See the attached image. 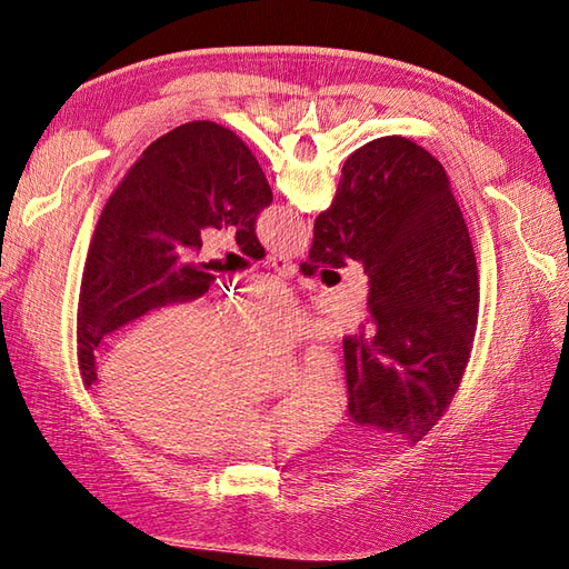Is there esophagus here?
Instances as JSON below:
<instances>
[{"instance_id": "34e87169", "label": "esophagus", "mask_w": 569, "mask_h": 569, "mask_svg": "<svg viewBox=\"0 0 569 569\" xmlns=\"http://www.w3.org/2000/svg\"><path fill=\"white\" fill-rule=\"evenodd\" d=\"M268 266H270L272 270H278L280 274H295V272H297V266L291 263L289 258L280 256V253H272V256L268 258Z\"/></svg>"}]
</instances>
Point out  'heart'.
Masks as SVG:
<instances>
[{
    "instance_id": "1",
    "label": "heart",
    "mask_w": 569,
    "mask_h": 569,
    "mask_svg": "<svg viewBox=\"0 0 569 569\" xmlns=\"http://www.w3.org/2000/svg\"><path fill=\"white\" fill-rule=\"evenodd\" d=\"M306 330L301 306L278 284L226 303L220 318L209 301H173L120 337L101 387L120 418L173 451H244L272 437L308 439L341 410V380L330 356H306L287 380L280 406L232 382L242 360L237 341L284 347Z\"/></svg>"
}]
</instances>
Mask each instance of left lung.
<instances>
[{
	"instance_id": "obj_1",
	"label": "left lung",
	"mask_w": 569,
	"mask_h": 569,
	"mask_svg": "<svg viewBox=\"0 0 569 569\" xmlns=\"http://www.w3.org/2000/svg\"><path fill=\"white\" fill-rule=\"evenodd\" d=\"M272 192L251 149L213 120H192L151 142L101 211L78 299V368L97 382L94 353L109 332L151 308L199 299L216 274L194 263L201 230H234L249 258H263L256 218Z\"/></svg>"
}]
</instances>
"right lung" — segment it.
<instances>
[{
  "instance_id": "1",
  "label": "right lung",
  "mask_w": 569,
  "mask_h": 569,
  "mask_svg": "<svg viewBox=\"0 0 569 569\" xmlns=\"http://www.w3.org/2000/svg\"><path fill=\"white\" fill-rule=\"evenodd\" d=\"M349 258L370 278L368 320L343 337L349 416L418 443L453 401L479 313L470 232L425 147L380 137L343 163L301 272Z\"/></svg>"
}]
</instances>
